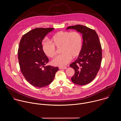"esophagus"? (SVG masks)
Masks as SVG:
<instances>
[{
  "label": "esophagus",
  "instance_id": "1",
  "mask_svg": "<svg viewBox=\"0 0 121 121\" xmlns=\"http://www.w3.org/2000/svg\"><path fill=\"white\" fill-rule=\"evenodd\" d=\"M67 69V67H59V69Z\"/></svg>",
  "mask_w": 121,
  "mask_h": 121
}]
</instances>
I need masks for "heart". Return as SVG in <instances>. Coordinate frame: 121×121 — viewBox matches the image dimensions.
Returning <instances> with one entry per match:
<instances>
[{
  "mask_svg": "<svg viewBox=\"0 0 121 121\" xmlns=\"http://www.w3.org/2000/svg\"><path fill=\"white\" fill-rule=\"evenodd\" d=\"M51 42H44L42 44V50L45 54L50 58H53L56 53V48L60 47L61 54L52 60L53 65L64 66L68 63L71 58H75L80 53L82 39L77 31L72 32L60 31L55 34L51 39Z\"/></svg>",
  "mask_w": 121,
  "mask_h": 121,
  "instance_id": "heart-1",
  "label": "heart"
}]
</instances>
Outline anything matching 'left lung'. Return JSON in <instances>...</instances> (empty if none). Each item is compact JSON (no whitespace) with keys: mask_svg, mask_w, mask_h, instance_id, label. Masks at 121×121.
I'll return each mask as SVG.
<instances>
[{"mask_svg":"<svg viewBox=\"0 0 121 121\" xmlns=\"http://www.w3.org/2000/svg\"><path fill=\"white\" fill-rule=\"evenodd\" d=\"M76 30L82 34V48L77 59L69 66L75 70L71 81L76 84L83 85L93 80L100 67L102 49L96 32L81 25L68 27L66 30Z\"/></svg>","mask_w":121,"mask_h":121,"instance_id":"1","label":"left lung"}]
</instances>
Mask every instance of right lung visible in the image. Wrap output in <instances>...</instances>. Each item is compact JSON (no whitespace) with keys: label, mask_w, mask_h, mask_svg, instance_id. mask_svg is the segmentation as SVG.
<instances>
[{"label":"right lung","mask_w":121,"mask_h":121,"mask_svg":"<svg viewBox=\"0 0 121 121\" xmlns=\"http://www.w3.org/2000/svg\"><path fill=\"white\" fill-rule=\"evenodd\" d=\"M53 30L34 29L24 35L20 42L18 56L21 71L26 80L36 87L50 84L59 69L58 67L45 66L49 59L42 50L43 40Z\"/></svg>","instance_id":"right-lung-1"}]
</instances>
